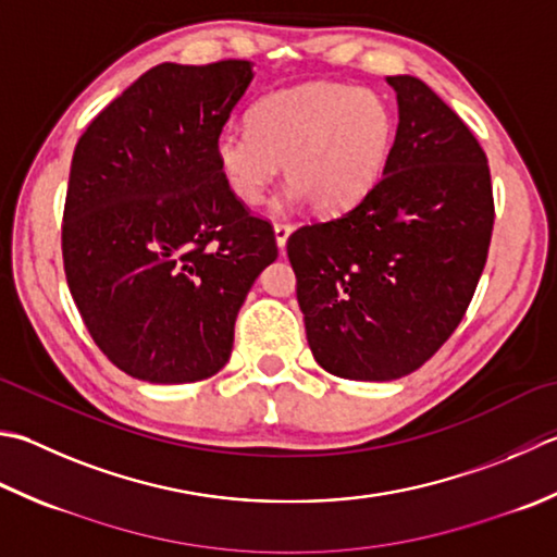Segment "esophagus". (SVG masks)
<instances>
[{
    "instance_id": "34e87169",
    "label": "esophagus",
    "mask_w": 557,
    "mask_h": 557,
    "mask_svg": "<svg viewBox=\"0 0 557 557\" xmlns=\"http://www.w3.org/2000/svg\"><path fill=\"white\" fill-rule=\"evenodd\" d=\"M289 234H292V224H287V222H277L275 224V242H277L280 250H285Z\"/></svg>"
}]
</instances>
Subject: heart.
<instances>
[{
	"mask_svg": "<svg viewBox=\"0 0 557 557\" xmlns=\"http://www.w3.org/2000/svg\"><path fill=\"white\" fill-rule=\"evenodd\" d=\"M396 120L381 96L347 84L309 82L260 98L250 127H224L216 163L238 200L253 205L285 176L315 212L357 205L384 176Z\"/></svg>",
	"mask_w": 557,
	"mask_h": 557,
	"instance_id": "heart-1",
	"label": "heart"
}]
</instances>
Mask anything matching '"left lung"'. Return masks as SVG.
Listing matches in <instances>:
<instances>
[{
  "label": "left lung",
  "mask_w": 557,
  "mask_h": 557,
  "mask_svg": "<svg viewBox=\"0 0 557 557\" xmlns=\"http://www.w3.org/2000/svg\"><path fill=\"white\" fill-rule=\"evenodd\" d=\"M398 129L384 176L352 210L297 228L287 256L325 372L391 381L449 341L483 275L495 202L483 147L418 76H386Z\"/></svg>",
  "instance_id": "1"
}]
</instances>
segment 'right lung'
Returning <instances> with one entry per match:
<instances>
[{
  "instance_id": "right-lung-1",
  "label": "right lung",
  "mask_w": 557,
  "mask_h": 557,
  "mask_svg": "<svg viewBox=\"0 0 557 557\" xmlns=\"http://www.w3.org/2000/svg\"><path fill=\"white\" fill-rule=\"evenodd\" d=\"M250 82L248 60L157 64L74 147L64 275L94 343L139 381L220 372L246 294L277 258L270 222L228 190L214 154Z\"/></svg>"
}]
</instances>
